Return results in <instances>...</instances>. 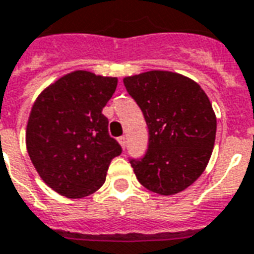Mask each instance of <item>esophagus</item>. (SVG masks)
Listing matches in <instances>:
<instances>
[{
    "label": "esophagus",
    "mask_w": 254,
    "mask_h": 254,
    "mask_svg": "<svg viewBox=\"0 0 254 254\" xmlns=\"http://www.w3.org/2000/svg\"><path fill=\"white\" fill-rule=\"evenodd\" d=\"M118 141H120V144L122 145V148H125V145H127V137L121 136L118 138Z\"/></svg>",
    "instance_id": "esophagus-1"
}]
</instances>
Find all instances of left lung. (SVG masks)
I'll use <instances>...</instances> for the list:
<instances>
[{
  "mask_svg": "<svg viewBox=\"0 0 254 254\" xmlns=\"http://www.w3.org/2000/svg\"><path fill=\"white\" fill-rule=\"evenodd\" d=\"M149 129L145 156L130 159L145 189L175 195L194 183L213 153L217 117L202 87L185 75L153 69L124 78Z\"/></svg>",
  "mask_w": 254,
  "mask_h": 254,
  "instance_id": "8db88e82",
  "label": "left lung"
}]
</instances>
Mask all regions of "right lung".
<instances>
[{
    "instance_id": "add662e5",
    "label": "right lung",
    "mask_w": 254,
    "mask_h": 254,
    "mask_svg": "<svg viewBox=\"0 0 254 254\" xmlns=\"http://www.w3.org/2000/svg\"><path fill=\"white\" fill-rule=\"evenodd\" d=\"M117 82L78 69L46 87L33 103L25 133L28 155L58 194L72 199L94 194L105 183L110 161L121 155L102 114Z\"/></svg>"
}]
</instances>
